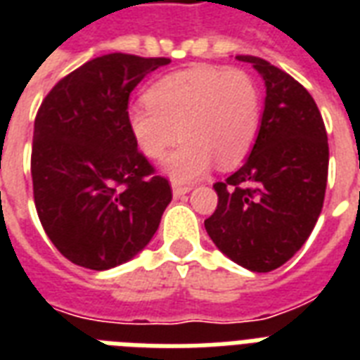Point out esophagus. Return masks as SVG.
<instances>
[{
	"mask_svg": "<svg viewBox=\"0 0 360 360\" xmlns=\"http://www.w3.org/2000/svg\"><path fill=\"white\" fill-rule=\"evenodd\" d=\"M174 196L175 198H181V196H185V194H188V192L192 191V186L191 185H177V183H174Z\"/></svg>",
	"mask_w": 360,
	"mask_h": 360,
	"instance_id": "esophagus-1",
	"label": "esophagus"
}]
</instances>
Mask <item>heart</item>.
Listing matches in <instances>:
<instances>
[{
    "instance_id": "heart-1",
    "label": "heart",
    "mask_w": 360,
    "mask_h": 360,
    "mask_svg": "<svg viewBox=\"0 0 360 360\" xmlns=\"http://www.w3.org/2000/svg\"><path fill=\"white\" fill-rule=\"evenodd\" d=\"M147 103L127 112L130 134L147 158H162L166 174L188 183L217 160L233 168L256 141L262 121V93L246 70L194 65L164 76L146 93Z\"/></svg>"
}]
</instances>
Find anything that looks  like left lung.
I'll return each instance as SVG.
<instances>
[{
	"mask_svg": "<svg viewBox=\"0 0 360 360\" xmlns=\"http://www.w3.org/2000/svg\"><path fill=\"white\" fill-rule=\"evenodd\" d=\"M265 80V108L246 162L214 183L219 205L205 230L222 254L254 273L293 257L318 222L327 188L329 143L304 87L256 56H237Z\"/></svg>",
	"mask_w": 360,
	"mask_h": 360,
	"instance_id": "left-lung-1",
	"label": "left lung"
}]
</instances>
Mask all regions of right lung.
Masks as SVG:
<instances>
[{
	"instance_id": "add662e5",
	"label": "right lung",
	"mask_w": 360,
	"mask_h": 360,
	"mask_svg": "<svg viewBox=\"0 0 360 360\" xmlns=\"http://www.w3.org/2000/svg\"><path fill=\"white\" fill-rule=\"evenodd\" d=\"M168 58L106 53L56 84L37 112L33 198L42 228L69 262L106 271L158 230L172 186L155 174L127 123L129 97Z\"/></svg>"
}]
</instances>
